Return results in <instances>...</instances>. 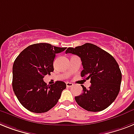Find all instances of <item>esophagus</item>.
Returning a JSON list of instances; mask_svg holds the SVG:
<instances>
[{
    "label": "esophagus",
    "instance_id": "1",
    "mask_svg": "<svg viewBox=\"0 0 134 134\" xmlns=\"http://www.w3.org/2000/svg\"><path fill=\"white\" fill-rule=\"evenodd\" d=\"M66 86L68 87V88H70V87H72L73 86V83H72L70 82H67L66 83Z\"/></svg>",
    "mask_w": 134,
    "mask_h": 134
}]
</instances>
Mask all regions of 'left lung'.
<instances>
[{"label":"left lung","instance_id":"8db88e82","mask_svg":"<svg viewBox=\"0 0 134 134\" xmlns=\"http://www.w3.org/2000/svg\"><path fill=\"white\" fill-rule=\"evenodd\" d=\"M66 53L78 55L83 70L81 76L90 79L87 90L82 86L83 93L75 97L77 104L89 111H100L108 108L119 93L122 74L116 59L108 52L90 43L75 48L69 47Z\"/></svg>","mask_w":134,"mask_h":134}]
</instances>
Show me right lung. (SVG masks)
Returning <instances> with one entry per match:
<instances>
[{"label": "right lung", "mask_w": 134, "mask_h": 134, "mask_svg": "<svg viewBox=\"0 0 134 134\" xmlns=\"http://www.w3.org/2000/svg\"><path fill=\"white\" fill-rule=\"evenodd\" d=\"M47 43L30 45L16 57L13 65L12 87L21 105L34 113H44L58 102L66 85L57 81L48 86L45 75L54 70L55 55L66 50Z\"/></svg>", "instance_id": "right-lung-1"}]
</instances>
